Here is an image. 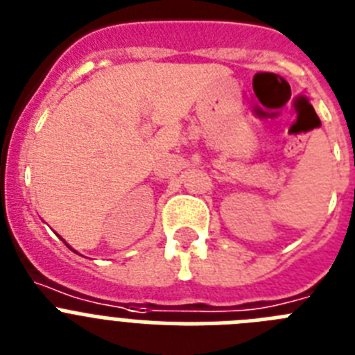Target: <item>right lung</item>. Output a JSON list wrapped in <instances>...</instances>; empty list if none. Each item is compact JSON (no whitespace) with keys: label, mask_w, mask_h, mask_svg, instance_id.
Wrapping results in <instances>:
<instances>
[{"label":"right lung","mask_w":355,"mask_h":355,"mask_svg":"<svg viewBox=\"0 0 355 355\" xmlns=\"http://www.w3.org/2000/svg\"><path fill=\"white\" fill-rule=\"evenodd\" d=\"M64 243H66V241H64ZM66 245H67V243H66ZM67 246H69V245H67ZM69 248H71V246H69ZM71 250H73V248H71ZM73 252H75V250H73Z\"/></svg>","instance_id":"obj_1"}]
</instances>
